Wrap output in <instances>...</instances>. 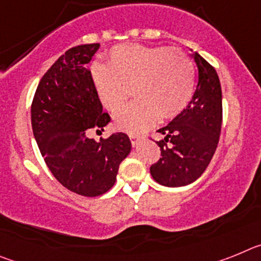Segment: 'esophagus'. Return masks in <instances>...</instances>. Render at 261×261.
Segmentation results:
<instances>
[{
    "label": "esophagus",
    "instance_id": "34e87169",
    "mask_svg": "<svg viewBox=\"0 0 261 261\" xmlns=\"http://www.w3.org/2000/svg\"><path fill=\"white\" fill-rule=\"evenodd\" d=\"M129 138H130V141H132V145L135 146V145L138 144V141L141 140L142 136L141 135H136V133H129Z\"/></svg>",
    "mask_w": 261,
    "mask_h": 261
}]
</instances>
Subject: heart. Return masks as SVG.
<instances>
[{
	"instance_id": "1",
	"label": "heart",
	"mask_w": 261,
	"mask_h": 261,
	"mask_svg": "<svg viewBox=\"0 0 261 261\" xmlns=\"http://www.w3.org/2000/svg\"><path fill=\"white\" fill-rule=\"evenodd\" d=\"M91 80L99 100L111 112L121 110L133 94L135 103L120 111L116 126L144 132L161 119H174L192 100L195 66L181 49L142 44L116 45L107 65L93 64Z\"/></svg>"
}]
</instances>
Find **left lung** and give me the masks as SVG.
<instances>
[{"instance_id":"obj_1","label":"left lung","mask_w":261,"mask_h":261,"mask_svg":"<svg viewBox=\"0 0 261 261\" xmlns=\"http://www.w3.org/2000/svg\"><path fill=\"white\" fill-rule=\"evenodd\" d=\"M199 69V84L192 100L171 123L158 129L161 158L151 165L156 183L183 187L199 179L216 153L222 125V91L216 69L199 53L192 55Z\"/></svg>"}]
</instances>
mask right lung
<instances>
[{
	"label": "right lung",
	"instance_id": "right-lung-1",
	"mask_svg": "<svg viewBox=\"0 0 261 261\" xmlns=\"http://www.w3.org/2000/svg\"><path fill=\"white\" fill-rule=\"evenodd\" d=\"M98 49L94 43L66 50L43 75L31 105L32 132L48 168L65 188L87 197L112 188L132 149L123 132L100 141L86 136L111 121L86 68Z\"/></svg>",
	"mask_w": 261,
	"mask_h": 261
}]
</instances>
